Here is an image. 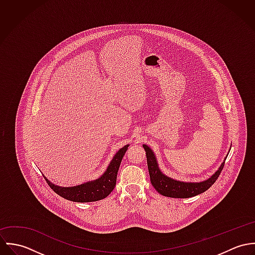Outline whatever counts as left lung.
Instances as JSON below:
<instances>
[{"label": "left lung", "mask_w": 255, "mask_h": 255, "mask_svg": "<svg viewBox=\"0 0 255 255\" xmlns=\"http://www.w3.org/2000/svg\"><path fill=\"white\" fill-rule=\"evenodd\" d=\"M146 152L147 166L150 176V182L154 188L162 195L173 198H188L206 191L217 179L224 168L225 162L221 165L218 171L207 181L201 182H183L175 181L163 175L158 168L154 153L147 145H143Z\"/></svg>", "instance_id": "1"}]
</instances>
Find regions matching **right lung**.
<instances>
[{
  "label": "right lung",
  "instance_id": "1",
  "mask_svg": "<svg viewBox=\"0 0 255 255\" xmlns=\"http://www.w3.org/2000/svg\"><path fill=\"white\" fill-rule=\"evenodd\" d=\"M128 147V145L124 146L118 151L110 163L107 171L100 179L96 181L86 182L73 187H61L51 183L46 178L45 180L57 194L65 199L74 202H92L101 200L107 197L116 186L118 171Z\"/></svg>",
  "mask_w": 255,
  "mask_h": 255
}]
</instances>
